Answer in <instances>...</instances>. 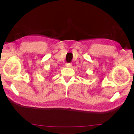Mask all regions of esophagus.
I'll list each match as a JSON object with an SVG mask.
<instances>
[{
  "label": "esophagus",
  "mask_w": 134,
  "mask_h": 134,
  "mask_svg": "<svg viewBox=\"0 0 134 134\" xmlns=\"http://www.w3.org/2000/svg\"><path fill=\"white\" fill-rule=\"evenodd\" d=\"M66 67L68 68H70L72 67V64L71 63H67L66 64Z\"/></svg>",
  "instance_id": "obj_1"
}]
</instances>
